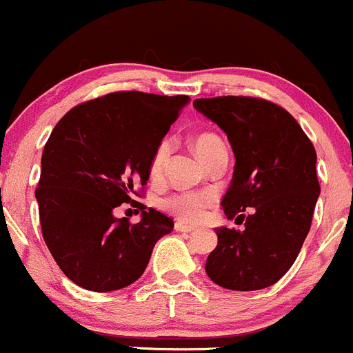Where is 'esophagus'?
<instances>
[{"mask_svg":"<svg viewBox=\"0 0 353 353\" xmlns=\"http://www.w3.org/2000/svg\"><path fill=\"white\" fill-rule=\"evenodd\" d=\"M176 231H179V233H196V230L194 228H189V226H185V224H183V223H176Z\"/></svg>","mask_w":353,"mask_h":353,"instance_id":"obj_1","label":"esophagus"}]
</instances>
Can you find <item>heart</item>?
Segmentation results:
<instances>
[{
  "instance_id": "b5f03b06",
  "label": "heart",
  "mask_w": 353,
  "mask_h": 353,
  "mask_svg": "<svg viewBox=\"0 0 353 353\" xmlns=\"http://www.w3.org/2000/svg\"><path fill=\"white\" fill-rule=\"evenodd\" d=\"M194 150L197 156L204 161L212 156L218 147L223 145V141L218 135L211 132H203L197 134L192 141ZM170 154V141H162L159 142V145L154 150L152 157L149 162V174L150 177H159L164 170L165 162H168ZM214 199L208 192H179V194H174L165 199V209L172 212L177 219L184 221V223H199L206 216V211L212 206Z\"/></svg>"
}]
</instances>
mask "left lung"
Instances as JSON below:
<instances>
[{"mask_svg": "<svg viewBox=\"0 0 353 353\" xmlns=\"http://www.w3.org/2000/svg\"><path fill=\"white\" fill-rule=\"evenodd\" d=\"M192 105L228 135L236 157L221 206L245 231L219 228L208 276L236 292L276 283L303 246L320 194L316 152L283 107L256 97L196 99ZM248 214L245 215L244 211Z\"/></svg>", "mask_w": 353, "mask_h": 353, "instance_id": "8db88e82", "label": "left lung"}]
</instances>
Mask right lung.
<instances>
[{"label": "right lung", "mask_w": 353, "mask_h": 353, "mask_svg": "<svg viewBox=\"0 0 353 353\" xmlns=\"http://www.w3.org/2000/svg\"><path fill=\"white\" fill-rule=\"evenodd\" d=\"M188 102V95L112 92L73 107L55 125L34 196L46 246L75 285L125 288L172 231V219L132 197L144 194L150 157ZM123 202L141 208L139 223L114 218Z\"/></svg>", "instance_id": "add662e5"}]
</instances>
